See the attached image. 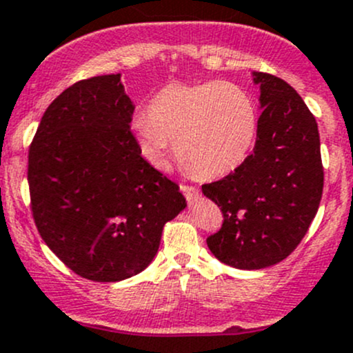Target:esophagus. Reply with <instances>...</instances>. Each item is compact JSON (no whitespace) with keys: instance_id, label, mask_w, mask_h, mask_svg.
Returning <instances> with one entry per match:
<instances>
[{"instance_id":"34e87169","label":"esophagus","mask_w":353,"mask_h":353,"mask_svg":"<svg viewBox=\"0 0 353 353\" xmlns=\"http://www.w3.org/2000/svg\"><path fill=\"white\" fill-rule=\"evenodd\" d=\"M181 191H183V194H184V196H186V199L190 203H193L194 199L199 198V190H198V188L186 186V184H183V186H181Z\"/></svg>"}]
</instances>
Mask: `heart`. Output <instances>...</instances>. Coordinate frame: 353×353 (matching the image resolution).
Segmentation results:
<instances>
[{
  "mask_svg": "<svg viewBox=\"0 0 353 353\" xmlns=\"http://www.w3.org/2000/svg\"><path fill=\"white\" fill-rule=\"evenodd\" d=\"M141 154L167 167L170 143L181 163L198 179H216L241 167L258 134V109L249 92L232 81L170 83L131 121Z\"/></svg>",
  "mask_w": 353,
  "mask_h": 353,
  "instance_id": "b5f03b06",
  "label": "heart"
}]
</instances>
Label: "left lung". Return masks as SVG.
Here are the masks:
<instances>
[{
  "mask_svg": "<svg viewBox=\"0 0 353 353\" xmlns=\"http://www.w3.org/2000/svg\"><path fill=\"white\" fill-rule=\"evenodd\" d=\"M252 81L261 109L254 150L232 174L201 188L223 213L222 229L206 244L219 261L239 270L285 259L307 232L323 194L314 116L282 78L252 71Z\"/></svg>",
  "mask_w": 353,
  "mask_h": 353,
  "instance_id": "obj_1",
  "label": "left lung"
}]
</instances>
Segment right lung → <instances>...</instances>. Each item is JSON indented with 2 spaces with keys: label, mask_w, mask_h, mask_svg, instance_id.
Instances as JSON below:
<instances>
[{
  "label": "right lung",
  "mask_w": 353,
  "mask_h": 353,
  "mask_svg": "<svg viewBox=\"0 0 353 353\" xmlns=\"http://www.w3.org/2000/svg\"><path fill=\"white\" fill-rule=\"evenodd\" d=\"M121 74L71 85L46 109L28 152L35 225L77 275L121 282L154 261L179 186L141 157Z\"/></svg>",
  "instance_id": "right-lung-1"
}]
</instances>
